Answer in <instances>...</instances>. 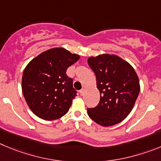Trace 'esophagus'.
Segmentation results:
<instances>
[{
	"label": "esophagus",
	"mask_w": 161,
	"mask_h": 161,
	"mask_svg": "<svg viewBox=\"0 0 161 161\" xmlns=\"http://www.w3.org/2000/svg\"><path fill=\"white\" fill-rule=\"evenodd\" d=\"M79 93H80L81 95H83L84 93H85V89H84V88L81 89L80 91H79Z\"/></svg>",
	"instance_id": "1"
}]
</instances>
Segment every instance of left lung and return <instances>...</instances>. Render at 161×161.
Here are the masks:
<instances>
[{
	"mask_svg": "<svg viewBox=\"0 0 161 161\" xmlns=\"http://www.w3.org/2000/svg\"><path fill=\"white\" fill-rule=\"evenodd\" d=\"M87 63L100 92L99 103L87 108L88 115L104 127L119 124L129 115L140 93L136 73L129 63L114 54L91 57Z\"/></svg>",
	"mask_w": 161,
	"mask_h": 161,
	"instance_id": "8db88e82",
	"label": "left lung"
}]
</instances>
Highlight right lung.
Masks as SVG:
<instances>
[{"instance_id":"1","label":"right lung","mask_w":161,"mask_h":161,"mask_svg":"<svg viewBox=\"0 0 161 161\" xmlns=\"http://www.w3.org/2000/svg\"><path fill=\"white\" fill-rule=\"evenodd\" d=\"M79 55L63 48L43 52L26 66L22 75V93L29 108L39 118L53 120L66 115L77 95L66 70Z\"/></svg>"}]
</instances>
